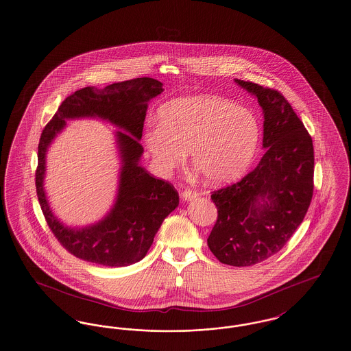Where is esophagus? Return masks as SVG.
<instances>
[{
    "label": "esophagus",
    "mask_w": 351,
    "mask_h": 351,
    "mask_svg": "<svg viewBox=\"0 0 351 351\" xmlns=\"http://www.w3.org/2000/svg\"><path fill=\"white\" fill-rule=\"evenodd\" d=\"M182 198L186 199V201H191L193 198H196L198 196V192L193 191V189H185L182 193Z\"/></svg>",
    "instance_id": "1"
}]
</instances>
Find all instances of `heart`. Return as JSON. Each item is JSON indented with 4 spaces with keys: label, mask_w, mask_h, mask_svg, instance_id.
Masks as SVG:
<instances>
[{
    "label": "heart",
    "mask_w": 351,
    "mask_h": 351,
    "mask_svg": "<svg viewBox=\"0 0 351 351\" xmlns=\"http://www.w3.org/2000/svg\"><path fill=\"white\" fill-rule=\"evenodd\" d=\"M261 128L248 108L215 95L175 99L159 110V125L145 134V145L160 172L182 165L191 152L206 182L238 178L251 165Z\"/></svg>",
    "instance_id": "obj_1"
}]
</instances>
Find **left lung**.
<instances>
[{
	"label": "left lung",
	"mask_w": 351,
	"mask_h": 351,
	"mask_svg": "<svg viewBox=\"0 0 351 351\" xmlns=\"http://www.w3.org/2000/svg\"><path fill=\"white\" fill-rule=\"evenodd\" d=\"M264 110L267 149L238 182L211 192L217 222L208 238L226 265L252 267L280 252L303 222L313 195V143L280 91L235 80Z\"/></svg>",
	"instance_id": "left-lung-1"
}]
</instances>
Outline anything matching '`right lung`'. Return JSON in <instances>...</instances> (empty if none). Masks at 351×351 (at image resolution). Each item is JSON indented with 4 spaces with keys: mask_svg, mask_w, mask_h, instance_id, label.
<instances>
[{
    "mask_svg": "<svg viewBox=\"0 0 351 351\" xmlns=\"http://www.w3.org/2000/svg\"><path fill=\"white\" fill-rule=\"evenodd\" d=\"M162 91V82L149 77L110 84L101 90L84 87L65 99L44 126L38 146L36 195L47 225L73 256L103 267L134 264L146 256L163 219L179 205V193L173 185L156 179L138 165L147 100ZM86 115L108 119L128 133L118 132L123 169L113 210L97 226L73 230L61 226L49 210L42 189L45 152L66 118Z\"/></svg>",
    "mask_w": 351,
    "mask_h": 351,
    "instance_id": "right-lung-1",
    "label": "right lung"
}]
</instances>
